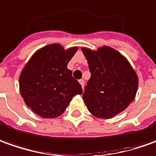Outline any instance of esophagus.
I'll list each match as a JSON object with an SVG mask.
<instances>
[{"label":"esophagus","mask_w":156,"mask_h":156,"mask_svg":"<svg viewBox=\"0 0 156 156\" xmlns=\"http://www.w3.org/2000/svg\"><path fill=\"white\" fill-rule=\"evenodd\" d=\"M79 82H80V84L81 85V87L83 88V87H84V85H85L84 80H82V79H80V80H79Z\"/></svg>","instance_id":"esophagus-1"}]
</instances>
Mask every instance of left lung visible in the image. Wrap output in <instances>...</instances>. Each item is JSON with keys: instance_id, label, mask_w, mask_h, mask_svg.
<instances>
[{"instance_id": "obj_1", "label": "left lung", "mask_w": 156, "mask_h": 156, "mask_svg": "<svg viewBox=\"0 0 156 156\" xmlns=\"http://www.w3.org/2000/svg\"><path fill=\"white\" fill-rule=\"evenodd\" d=\"M81 51L91 72L83 101L94 116L113 118L133 101L138 86L137 74L129 62L111 47Z\"/></svg>"}]
</instances>
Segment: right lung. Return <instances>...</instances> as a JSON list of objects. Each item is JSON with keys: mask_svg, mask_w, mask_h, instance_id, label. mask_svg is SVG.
<instances>
[{"mask_svg": "<svg viewBox=\"0 0 156 156\" xmlns=\"http://www.w3.org/2000/svg\"><path fill=\"white\" fill-rule=\"evenodd\" d=\"M77 47L64 50L59 44L42 47L31 57L19 77L23 100L32 111L42 118H55L66 109L72 98L82 88L73 78L67 65Z\"/></svg>", "mask_w": 156, "mask_h": 156, "instance_id": "right-lung-1", "label": "right lung"}]
</instances>
